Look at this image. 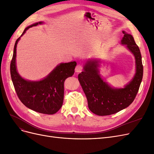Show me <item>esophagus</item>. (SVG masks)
Instances as JSON below:
<instances>
[{
	"mask_svg": "<svg viewBox=\"0 0 154 154\" xmlns=\"http://www.w3.org/2000/svg\"><path fill=\"white\" fill-rule=\"evenodd\" d=\"M82 69H83V67L82 66H81L80 64H78V66L76 67V69H75V72H80L82 71Z\"/></svg>",
	"mask_w": 154,
	"mask_h": 154,
	"instance_id": "34e87169",
	"label": "esophagus"
}]
</instances>
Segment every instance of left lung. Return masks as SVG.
Wrapping results in <instances>:
<instances>
[{
  "label": "left lung",
  "mask_w": 154,
  "mask_h": 154,
  "mask_svg": "<svg viewBox=\"0 0 154 154\" xmlns=\"http://www.w3.org/2000/svg\"><path fill=\"white\" fill-rule=\"evenodd\" d=\"M122 44L126 45L136 59V72L132 80L124 88H112L99 74L98 61H87L83 71L78 74V80L85 94L90 110L98 116L117 113L128 107L134 101L140 87L143 66L140 50L133 36L123 31Z\"/></svg>",
  "instance_id": "8db88e82"
}]
</instances>
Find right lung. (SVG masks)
<instances>
[{
	"label": "right lung",
	"instance_id": "right-lung-1",
	"mask_svg": "<svg viewBox=\"0 0 154 154\" xmlns=\"http://www.w3.org/2000/svg\"><path fill=\"white\" fill-rule=\"evenodd\" d=\"M36 22L27 27L20 36L30 27L42 24ZM20 36L14 46L13 58L10 64L11 80L18 98L27 108L37 112L54 114L61 108L64 96V82L74 72L76 62L62 63L54 69L49 75L40 81L32 82L22 78L17 71V45Z\"/></svg>",
	"mask_w": 154,
	"mask_h": 154
}]
</instances>
